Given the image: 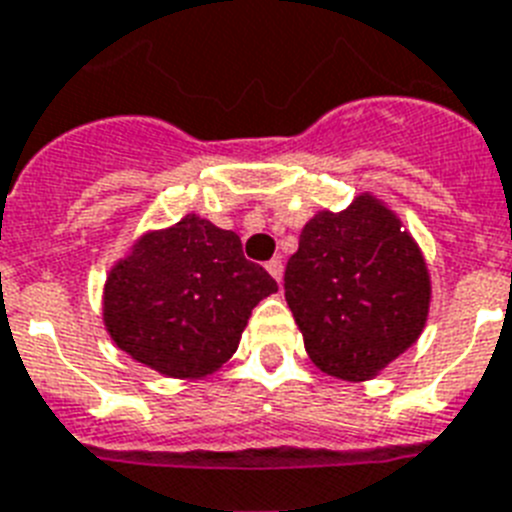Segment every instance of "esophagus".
Returning a JSON list of instances; mask_svg holds the SVG:
<instances>
[{
	"mask_svg": "<svg viewBox=\"0 0 512 512\" xmlns=\"http://www.w3.org/2000/svg\"><path fill=\"white\" fill-rule=\"evenodd\" d=\"M266 272L272 274L274 280L282 282V272H285V266H282V259H272L269 264H266Z\"/></svg>",
	"mask_w": 512,
	"mask_h": 512,
	"instance_id": "obj_1",
	"label": "esophagus"
}]
</instances>
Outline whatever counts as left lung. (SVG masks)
<instances>
[{"label":"left lung","instance_id":"left-lung-1","mask_svg":"<svg viewBox=\"0 0 512 512\" xmlns=\"http://www.w3.org/2000/svg\"><path fill=\"white\" fill-rule=\"evenodd\" d=\"M285 301L316 369L366 382L424 332L432 277L398 214L361 193L308 219L287 261Z\"/></svg>","mask_w":512,"mask_h":512}]
</instances>
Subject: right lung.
<instances>
[{
  "label": "right lung",
  "instance_id": "add662e5",
  "mask_svg": "<svg viewBox=\"0 0 512 512\" xmlns=\"http://www.w3.org/2000/svg\"><path fill=\"white\" fill-rule=\"evenodd\" d=\"M277 293L240 238L198 214L143 232L109 269L101 316L133 361L170 379H204L238 350L253 306Z\"/></svg>",
  "mask_w": 512,
  "mask_h": 512
}]
</instances>
